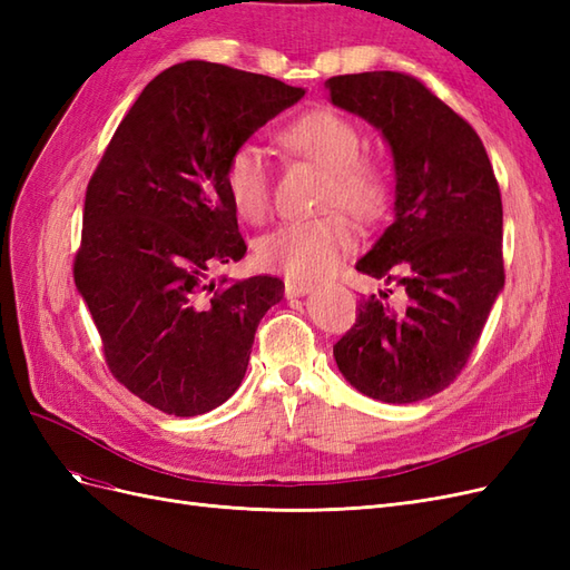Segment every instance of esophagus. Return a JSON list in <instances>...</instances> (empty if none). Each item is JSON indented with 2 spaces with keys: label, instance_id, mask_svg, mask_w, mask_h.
Masks as SVG:
<instances>
[{
  "label": "esophagus",
  "instance_id": "esophagus-1",
  "mask_svg": "<svg viewBox=\"0 0 570 570\" xmlns=\"http://www.w3.org/2000/svg\"><path fill=\"white\" fill-rule=\"evenodd\" d=\"M314 285L306 283V281H295V278H287L285 281V297L292 299V297H304L306 292H312Z\"/></svg>",
  "mask_w": 570,
  "mask_h": 570
}]
</instances>
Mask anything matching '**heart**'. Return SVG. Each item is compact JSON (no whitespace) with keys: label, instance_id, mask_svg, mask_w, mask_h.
<instances>
[{"label":"heart","instance_id":"1","mask_svg":"<svg viewBox=\"0 0 570 570\" xmlns=\"http://www.w3.org/2000/svg\"><path fill=\"white\" fill-rule=\"evenodd\" d=\"M281 145L327 170L321 209H344L361 220L385 212L390 185L385 170L361 157V132L350 118L316 109L292 120L278 135ZM226 193L233 209L249 223L264 220L271 209V170L262 147L245 142L226 161ZM356 243L354 223L331 212L321 218L287 220L256 245V262L287 278H316L337 266Z\"/></svg>","mask_w":570,"mask_h":570}]
</instances>
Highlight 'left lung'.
<instances>
[{"label":"left lung","instance_id":"8db88e82","mask_svg":"<svg viewBox=\"0 0 570 570\" xmlns=\"http://www.w3.org/2000/svg\"><path fill=\"white\" fill-rule=\"evenodd\" d=\"M325 88L390 145L394 220L356 271L406 295L361 299L333 356L361 394L411 404L454 383L504 287L502 195L478 132L419 78L368 71Z\"/></svg>","mask_w":570,"mask_h":570}]
</instances>
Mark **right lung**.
<instances>
[{"mask_svg": "<svg viewBox=\"0 0 570 570\" xmlns=\"http://www.w3.org/2000/svg\"><path fill=\"white\" fill-rule=\"evenodd\" d=\"M302 88L185 61L154 78L90 178L73 278L120 385L168 416H199L247 373L258 321L283 281H214L247 245L226 161Z\"/></svg>", "mask_w": 570, "mask_h": 570, "instance_id": "right-lung-1", "label": "right lung"}]
</instances>
